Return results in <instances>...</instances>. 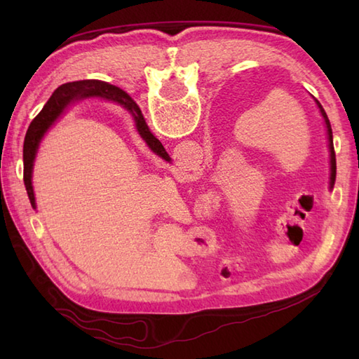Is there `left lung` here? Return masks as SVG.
I'll list each match as a JSON object with an SVG mask.
<instances>
[{"mask_svg": "<svg viewBox=\"0 0 359 359\" xmlns=\"http://www.w3.org/2000/svg\"><path fill=\"white\" fill-rule=\"evenodd\" d=\"M313 97V95H311ZM313 100H315V103H316V106H318V109H319V112H321V116H323V118H324V123H325V129H327V147H329V152H330V191L333 189V187H334V180H337V156H334V148H333V134H332V126H330V121H329V117H327V114H325V111H324V108L321 106V103H319L316 98L313 97ZM137 104V103H135ZM140 134V137L143 140H149V137H152V139L156 140V137L151 134V131H149V128H148V125H147V121H144V118H143V114H142V111H140V108H139V131H137Z\"/></svg>", "mask_w": 359, "mask_h": 359, "instance_id": "obj_1", "label": "left lung"}]
</instances>
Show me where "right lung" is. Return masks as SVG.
<instances>
[{"label": "right lung", "instance_id": "1", "mask_svg": "<svg viewBox=\"0 0 359 359\" xmlns=\"http://www.w3.org/2000/svg\"><path fill=\"white\" fill-rule=\"evenodd\" d=\"M86 97H100V98H104V100H114L116 103L121 104L133 116L137 131H139V106H137L133 98L120 88L109 85V83L102 81V80H83V81L66 83V85L60 86L55 93L52 94L48 103L44 104L41 112L32 120V123H30L25 137V147H22V162H25L22 180H25L29 201L34 210H36V203H35V193L32 187V174H34L35 157H36L38 148H40L43 137L49 131L50 126L63 116L65 111L69 108L72 103ZM144 142H147L149 149L154 152L156 156L162 157L165 162H171V157L168 156L163 144L157 139L154 140L152 137H149V140H144Z\"/></svg>", "mask_w": 359, "mask_h": 359}]
</instances>
